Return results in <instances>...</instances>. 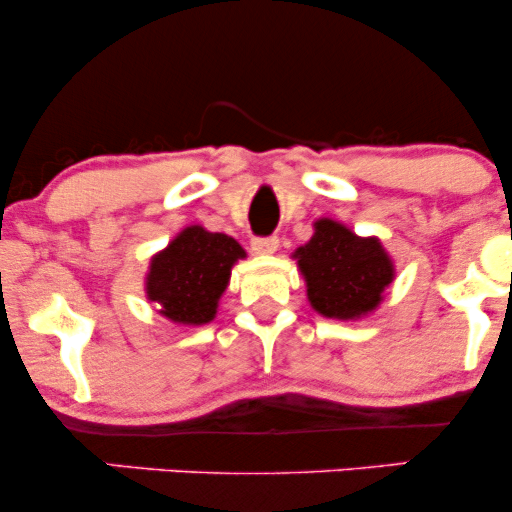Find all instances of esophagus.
<instances>
[{"label":"esophagus","instance_id":"esophagus-1","mask_svg":"<svg viewBox=\"0 0 512 512\" xmlns=\"http://www.w3.org/2000/svg\"><path fill=\"white\" fill-rule=\"evenodd\" d=\"M276 250H279V238L276 236L252 240V252H255V255H274Z\"/></svg>","mask_w":512,"mask_h":512}]
</instances>
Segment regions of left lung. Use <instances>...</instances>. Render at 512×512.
<instances>
[{
  "label": "left lung",
  "instance_id": "1",
  "mask_svg": "<svg viewBox=\"0 0 512 512\" xmlns=\"http://www.w3.org/2000/svg\"><path fill=\"white\" fill-rule=\"evenodd\" d=\"M291 257L305 279L310 308L330 320L375 313L397 274L380 238L356 236L334 219H317L313 236Z\"/></svg>",
  "mask_w": 512,
  "mask_h": 512
}]
</instances>
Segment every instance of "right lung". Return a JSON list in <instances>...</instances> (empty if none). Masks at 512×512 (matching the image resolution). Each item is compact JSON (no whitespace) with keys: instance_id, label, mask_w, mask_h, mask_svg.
<instances>
[{"instance_id":"1","label":"right lung","mask_w":512,"mask_h":512,"mask_svg":"<svg viewBox=\"0 0 512 512\" xmlns=\"http://www.w3.org/2000/svg\"><path fill=\"white\" fill-rule=\"evenodd\" d=\"M245 250L226 233L204 226H187L149 262L144 279L146 301L158 305V315L182 327L207 325L216 317L231 269L245 260Z\"/></svg>"}]
</instances>
